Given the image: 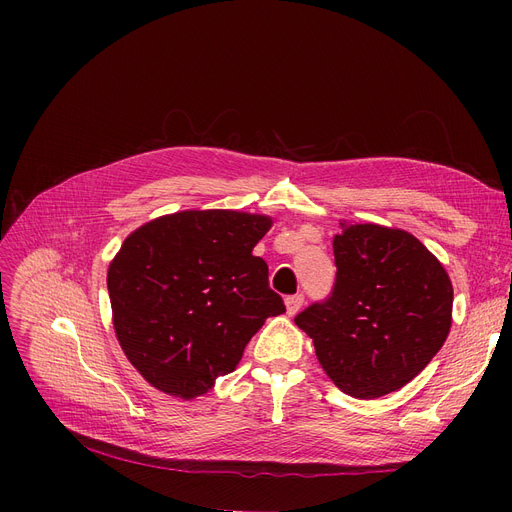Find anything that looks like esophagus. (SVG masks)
<instances>
[{
    "label": "esophagus",
    "mask_w": 512,
    "mask_h": 512,
    "mask_svg": "<svg viewBox=\"0 0 512 512\" xmlns=\"http://www.w3.org/2000/svg\"><path fill=\"white\" fill-rule=\"evenodd\" d=\"M284 303H286V313L292 317V315H297L301 311V307L305 303V297H303V294H294V297H288Z\"/></svg>",
    "instance_id": "1"
}]
</instances>
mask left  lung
<instances>
[{
  "label": "left lung",
  "mask_w": 512,
  "mask_h": 512,
  "mask_svg": "<svg viewBox=\"0 0 512 512\" xmlns=\"http://www.w3.org/2000/svg\"><path fill=\"white\" fill-rule=\"evenodd\" d=\"M336 284L294 317L328 378L353 398L400 390L427 367L452 326V282L411 232L340 222Z\"/></svg>",
  "instance_id": "obj_1"
}]
</instances>
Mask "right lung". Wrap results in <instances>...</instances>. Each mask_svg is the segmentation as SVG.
Returning <instances> with one entry per match:
<instances>
[{
    "label": "right lung",
    "mask_w": 512,
    "mask_h": 512,
    "mask_svg": "<svg viewBox=\"0 0 512 512\" xmlns=\"http://www.w3.org/2000/svg\"><path fill=\"white\" fill-rule=\"evenodd\" d=\"M274 220L184 209L126 236L107 267L120 348L159 392L191 400L236 369L267 317L286 311L253 255Z\"/></svg>",
    "instance_id": "right-lung-1"
}]
</instances>
